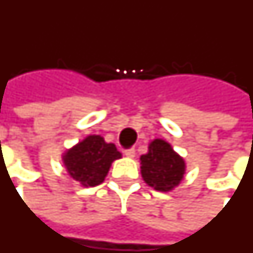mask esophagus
<instances>
[{"label":"esophagus","instance_id":"esophagus-1","mask_svg":"<svg viewBox=\"0 0 253 253\" xmlns=\"http://www.w3.org/2000/svg\"><path fill=\"white\" fill-rule=\"evenodd\" d=\"M125 155H126V157H128V158H134V157H135V150H134V149L125 150Z\"/></svg>","mask_w":253,"mask_h":253}]
</instances>
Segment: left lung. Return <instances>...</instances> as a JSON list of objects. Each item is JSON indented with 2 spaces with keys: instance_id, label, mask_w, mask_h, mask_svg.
Segmentation results:
<instances>
[{
  "instance_id": "obj_1",
  "label": "left lung",
  "mask_w": 253,
  "mask_h": 253,
  "mask_svg": "<svg viewBox=\"0 0 253 253\" xmlns=\"http://www.w3.org/2000/svg\"><path fill=\"white\" fill-rule=\"evenodd\" d=\"M186 165L173 147L164 139H154L147 154L141 157L142 178L160 192H170L182 181Z\"/></svg>"
}]
</instances>
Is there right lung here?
I'll use <instances>...</instances> for the list:
<instances>
[{
  "instance_id": "add662e5",
  "label": "right lung",
  "mask_w": 253,
  "mask_h": 253,
  "mask_svg": "<svg viewBox=\"0 0 253 253\" xmlns=\"http://www.w3.org/2000/svg\"><path fill=\"white\" fill-rule=\"evenodd\" d=\"M122 154L114 143H107L100 135H88L63 155L68 174L82 186L102 184L111 164Z\"/></svg>"
}]
</instances>
